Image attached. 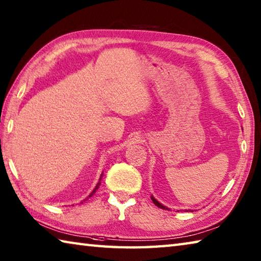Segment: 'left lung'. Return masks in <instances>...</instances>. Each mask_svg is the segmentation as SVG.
<instances>
[{"instance_id": "left-lung-1", "label": "left lung", "mask_w": 261, "mask_h": 261, "mask_svg": "<svg viewBox=\"0 0 261 261\" xmlns=\"http://www.w3.org/2000/svg\"><path fill=\"white\" fill-rule=\"evenodd\" d=\"M151 200L153 201V203L156 205V207H159V208H162V209H168L169 210V208H167L166 205H164V204H161L158 200H156L153 195H151ZM186 211H193V210H186Z\"/></svg>"}]
</instances>
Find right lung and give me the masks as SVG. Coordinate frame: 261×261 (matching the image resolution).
<instances>
[{
    "label": "right lung",
    "mask_w": 261,
    "mask_h": 261,
    "mask_svg": "<svg viewBox=\"0 0 261 261\" xmlns=\"http://www.w3.org/2000/svg\"><path fill=\"white\" fill-rule=\"evenodd\" d=\"M102 177H103V173L101 174V177H100V179H99V183H97V184H96V186H95V188H94V190H93V191H92V193H91L90 195H88V196H87V199H88V198H91V196H92L93 194H94V193H95V192H96V190L100 188V185H101V179H102ZM87 199H85V200H87ZM85 200H84V201H85ZM82 203H83V202H82Z\"/></svg>",
    "instance_id": "1"
}]
</instances>
